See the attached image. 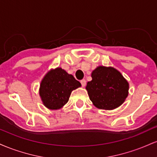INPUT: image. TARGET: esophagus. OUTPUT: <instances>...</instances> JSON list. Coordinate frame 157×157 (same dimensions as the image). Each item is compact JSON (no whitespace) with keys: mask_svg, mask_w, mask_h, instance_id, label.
<instances>
[{"mask_svg":"<svg viewBox=\"0 0 157 157\" xmlns=\"http://www.w3.org/2000/svg\"><path fill=\"white\" fill-rule=\"evenodd\" d=\"M80 83H81V85H82V86H86V80H80Z\"/></svg>","mask_w":157,"mask_h":157,"instance_id":"34e87169","label":"esophagus"}]
</instances>
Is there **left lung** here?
<instances>
[{
	"label": "left lung",
	"instance_id": "left-lung-1",
	"mask_svg": "<svg viewBox=\"0 0 157 157\" xmlns=\"http://www.w3.org/2000/svg\"><path fill=\"white\" fill-rule=\"evenodd\" d=\"M86 90L90 100L100 109L112 110L121 105L128 94V82L112 67L99 66L91 73Z\"/></svg>",
	"mask_w": 157,
	"mask_h": 157
}]
</instances>
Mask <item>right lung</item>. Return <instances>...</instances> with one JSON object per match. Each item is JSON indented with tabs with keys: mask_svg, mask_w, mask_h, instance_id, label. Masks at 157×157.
Returning a JSON list of instances; mask_svg holds the SVG:
<instances>
[{
	"mask_svg": "<svg viewBox=\"0 0 157 157\" xmlns=\"http://www.w3.org/2000/svg\"><path fill=\"white\" fill-rule=\"evenodd\" d=\"M81 86L71 75L61 68L51 70L43 79L40 96L44 105L49 109H59L67 103L73 90Z\"/></svg>",
	"mask_w": 157,
	"mask_h": 157,
	"instance_id": "1",
	"label": "right lung"
}]
</instances>
